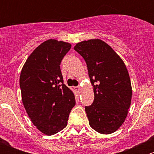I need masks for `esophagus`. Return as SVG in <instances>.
Masks as SVG:
<instances>
[{
  "mask_svg": "<svg viewBox=\"0 0 154 154\" xmlns=\"http://www.w3.org/2000/svg\"><path fill=\"white\" fill-rule=\"evenodd\" d=\"M80 88H80V86H77L74 87V89H75L76 91H80Z\"/></svg>",
  "mask_w": 154,
  "mask_h": 154,
  "instance_id": "1",
  "label": "esophagus"
}]
</instances>
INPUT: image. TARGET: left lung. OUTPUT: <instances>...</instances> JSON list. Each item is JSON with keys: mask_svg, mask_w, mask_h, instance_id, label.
<instances>
[{"mask_svg": "<svg viewBox=\"0 0 154 154\" xmlns=\"http://www.w3.org/2000/svg\"><path fill=\"white\" fill-rule=\"evenodd\" d=\"M74 49L86 61L94 88V101L85 106L89 125L98 133L110 134L124 123L131 103V83L125 64L100 39L81 42Z\"/></svg>", "mask_w": 154, "mask_h": 154, "instance_id": "8db88e82", "label": "left lung"}]
</instances>
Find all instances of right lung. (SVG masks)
Listing matches in <instances>:
<instances>
[{
  "mask_svg": "<svg viewBox=\"0 0 154 154\" xmlns=\"http://www.w3.org/2000/svg\"><path fill=\"white\" fill-rule=\"evenodd\" d=\"M71 44L56 39L42 43L29 56L20 75L22 102L32 124L45 135L67 126L75 105L74 93L63 83L60 64Z\"/></svg>",
  "mask_w": 154,
  "mask_h": 154,
  "instance_id": "1",
  "label": "right lung"
}]
</instances>
